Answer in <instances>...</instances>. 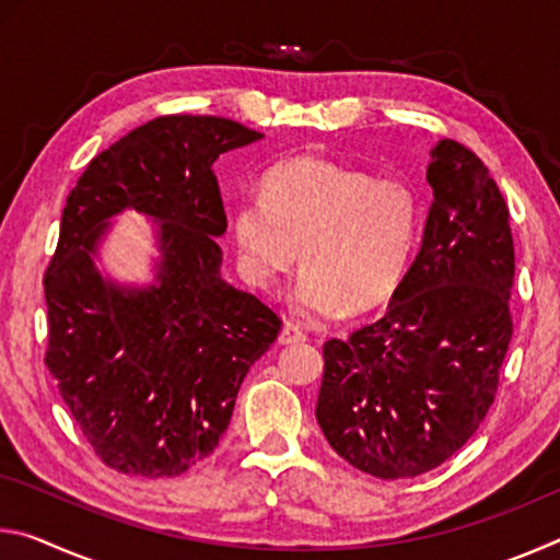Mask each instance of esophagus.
I'll return each instance as SVG.
<instances>
[{
  "label": "esophagus",
  "instance_id": "1",
  "mask_svg": "<svg viewBox=\"0 0 560 560\" xmlns=\"http://www.w3.org/2000/svg\"><path fill=\"white\" fill-rule=\"evenodd\" d=\"M301 340H306V334L299 326L293 324H283L281 334H279V343L281 346H291V343H301Z\"/></svg>",
  "mask_w": 560,
  "mask_h": 560
}]
</instances>
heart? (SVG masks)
Listing matches in <instances>:
<instances>
[{
	"label": "heart",
	"instance_id": "b5f03b06",
	"mask_svg": "<svg viewBox=\"0 0 560 560\" xmlns=\"http://www.w3.org/2000/svg\"><path fill=\"white\" fill-rule=\"evenodd\" d=\"M420 205L393 177L296 158L261 177V200L234 207L232 236L244 277L271 289L299 259L293 303L303 316L365 311L390 296L412 259Z\"/></svg>",
	"mask_w": 560,
	"mask_h": 560
}]
</instances>
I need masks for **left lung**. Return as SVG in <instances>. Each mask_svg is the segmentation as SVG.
<instances>
[{
    "label": "left lung",
    "mask_w": 560,
    "mask_h": 560,
    "mask_svg": "<svg viewBox=\"0 0 560 560\" xmlns=\"http://www.w3.org/2000/svg\"><path fill=\"white\" fill-rule=\"evenodd\" d=\"M422 246L385 316L324 346L316 420L355 469L417 477L485 420L514 334V240L487 165L457 140L432 148Z\"/></svg>",
    "instance_id": "obj_1"
}]
</instances>
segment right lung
<instances>
[{
	"label": "right lung",
	"mask_w": 560,
	"mask_h": 560,
	"mask_svg": "<svg viewBox=\"0 0 560 560\" xmlns=\"http://www.w3.org/2000/svg\"><path fill=\"white\" fill-rule=\"evenodd\" d=\"M264 138L217 116H160L103 150L66 197L44 273L46 368L103 464L177 477L210 457L240 385L281 318L222 279L226 214L214 160ZM136 209L159 222L156 283L103 280L92 264L107 220Z\"/></svg>",
	"instance_id": "add662e5"
}]
</instances>
